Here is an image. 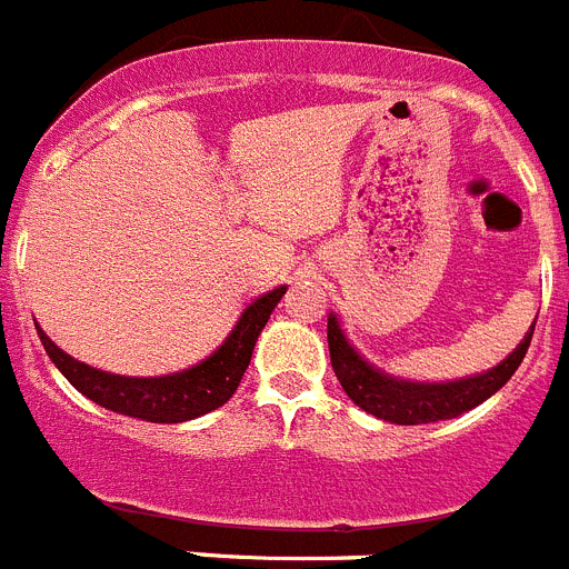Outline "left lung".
<instances>
[{
    "label": "left lung",
    "mask_w": 569,
    "mask_h": 569,
    "mask_svg": "<svg viewBox=\"0 0 569 569\" xmlns=\"http://www.w3.org/2000/svg\"><path fill=\"white\" fill-rule=\"evenodd\" d=\"M532 328L521 339V345L499 367H492L487 373L470 376V379L461 381H447V385H413V381H401L393 379V376H385L381 370H373L356 353L353 347L347 345L345 333L339 330V321H336V316H330V365H333V373L345 387V393L370 416L393 421V425H430V421L456 419V416L467 413L485 399H490L499 387H505L510 376L519 370L521 359H525L532 339Z\"/></svg>",
    "instance_id": "left-lung-1"
}]
</instances>
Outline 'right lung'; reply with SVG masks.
I'll list each match as a JSON object with an SVG mask.
<instances>
[{"instance_id":"right-lung-1","label":"right lung","mask_w":569,"mask_h":569,"mask_svg":"<svg viewBox=\"0 0 569 569\" xmlns=\"http://www.w3.org/2000/svg\"><path fill=\"white\" fill-rule=\"evenodd\" d=\"M284 290L288 288H276L256 299L241 313L239 325L224 339V345L202 365L182 370V373L159 376V379H130V376L102 373L97 367L70 359L42 330H39V339L44 345V353L62 370L64 379L90 401L108 407L113 413L133 416V419L176 425V421L210 413L236 393V387H239L241 376L250 365V356H253L256 339H259L261 328L268 325L270 313L284 296Z\"/></svg>"}]
</instances>
